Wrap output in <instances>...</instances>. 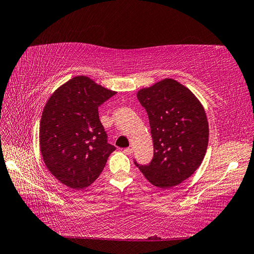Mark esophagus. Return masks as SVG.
Returning <instances> with one entry per match:
<instances>
[{
  "label": "esophagus",
  "instance_id": "1",
  "mask_svg": "<svg viewBox=\"0 0 254 254\" xmlns=\"http://www.w3.org/2000/svg\"><path fill=\"white\" fill-rule=\"evenodd\" d=\"M124 153H126L127 155H131L132 153H133V148L132 147H127V148H124V150H123Z\"/></svg>",
  "mask_w": 254,
  "mask_h": 254
}]
</instances>
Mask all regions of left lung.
I'll return each instance as SVG.
<instances>
[{"mask_svg": "<svg viewBox=\"0 0 254 254\" xmlns=\"http://www.w3.org/2000/svg\"><path fill=\"white\" fill-rule=\"evenodd\" d=\"M137 99L148 115L154 157L148 165L134 163L155 187L180 185L201 166L206 153L204 108L190 89L172 78L139 89Z\"/></svg>", "mask_w": 254, "mask_h": 254, "instance_id": "8db88e82", "label": "left lung"}]
</instances>
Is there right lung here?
Wrapping results in <instances>:
<instances>
[{
	"instance_id": "add662e5",
	"label": "right lung",
	"mask_w": 254,
	"mask_h": 254,
	"mask_svg": "<svg viewBox=\"0 0 254 254\" xmlns=\"http://www.w3.org/2000/svg\"><path fill=\"white\" fill-rule=\"evenodd\" d=\"M117 93L87 76H76L48 99L41 116L39 143L47 168L73 190L89 187L116 150L107 141L98 108Z\"/></svg>"
}]
</instances>
